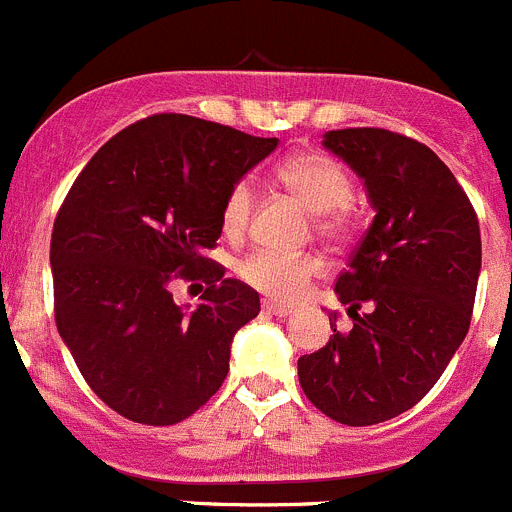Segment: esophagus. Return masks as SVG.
<instances>
[{
  "label": "esophagus",
  "mask_w": 512,
  "mask_h": 512,
  "mask_svg": "<svg viewBox=\"0 0 512 512\" xmlns=\"http://www.w3.org/2000/svg\"><path fill=\"white\" fill-rule=\"evenodd\" d=\"M264 309L269 314H276V317H287V314L294 312L289 304H281V302H264Z\"/></svg>",
  "instance_id": "obj_1"
}]
</instances>
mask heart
I'll return each instance as SVG.
<instances>
[{
  "mask_svg": "<svg viewBox=\"0 0 512 512\" xmlns=\"http://www.w3.org/2000/svg\"><path fill=\"white\" fill-rule=\"evenodd\" d=\"M281 185L320 215V231L337 236L345 231V205L353 198V182L342 170V164L320 152L294 154L279 167ZM253 192L251 180H241L231 187L220 213V225L225 236H241L251 220ZM320 259L312 253H284V251H256L241 261L238 274L253 289L269 297L292 302L307 289L309 279L320 274Z\"/></svg>",
  "mask_w": 512,
  "mask_h": 512,
  "instance_id": "1",
  "label": "heart"
}]
</instances>
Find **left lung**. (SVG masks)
Returning <instances> with one entry per match:
<instances>
[{
	"instance_id": "8db88e82",
	"label": "left lung",
	"mask_w": 512,
	"mask_h": 512,
	"mask_svg": "<svg viewBox=\"0 0 512 512\" xmlns=\"http://www.w3.org/2000/svg\"><path fill=\"white\" fill-rule=\"evenodd\" d=\"M322 144L360 177L375 215L335 284L353 327L337 330L330 314V340L299 358V383L330 419L381 424L434 388L470 330L480 223L447 164L416 139L337 129Z\"/></svg>"
}]
</instances>
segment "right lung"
<instances>
[{
	"instance_id": "obj_1",
	"label": "right lung",
	"mask_w": 512,
	"mask_h": 512,
	"mask_svg": "<svg viewBox=\"0 0 512 512\" xmlns=\"http://www.w3.org/2000/svg\"><path fill=\"white\" fill-rule=\"evenodd\" d=\"M279 139L159 114L103 144L70 187L50 241L55 322L91 391L126 419H187L228 375L259 292L205 259L228 192ZM175 278L209 284L180 308Z\"/></svg>"
}]
</instances>
